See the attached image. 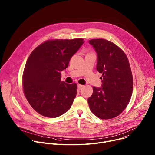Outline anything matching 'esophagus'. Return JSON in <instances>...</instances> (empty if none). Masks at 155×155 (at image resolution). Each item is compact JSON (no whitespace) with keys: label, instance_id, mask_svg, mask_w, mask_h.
Listing matches in <instances>:
<instances>
[{"label":"esophagus","instance_id":"esophagus-1","mask_svg":"<svg viewBox=\"0 0 155 155\" xmlns=\"http://www.w3.org/2000/svg\"><path fill=\"white\" fill-rule=\"evenodd\" d=\"M83 85H81V84H78V89L79 90H81L82 89V88L83 87Z\"/></svg>","mask_w":155,"mask_h":155}]
</instances>
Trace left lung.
I'll return each mask as SVG.
<instances>
[{"label": "left lung", "mask_w": 155, "mask_h": 155, "mask_svg": "<svg viewBox=\"0 0 155 155\" xmlns=\"http://www.w3.org/2000/svg\"><path fill=\"white\" fill-rule=\"evenodd\" d=\"M89 43L97 53L96 69L102 75L101 87H93L87 102L98 118L111 119L126 108L132 95L133 78L129 62L123 51L111 41L99 38Z\"/></svg>", "instance_id": "1"}]
</instances>
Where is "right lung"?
<instances>
[{"mask_svg":"<svg viewBox=\"0 0 155 155\" xmlns=\"http://www.w3.org/2000/svg\"><path fill=\"white\" fill-rule=\"evenodd\" d=\"M84 42L83 38L48 40L31 53L23 76L25 96L39 114L56 118L71 107L77 84L61 81V74Z\"/></svg>","mask_w":155,"mask_h":155,"instance_id":"right-lung-1","label":"right lung"}]
</instances>
